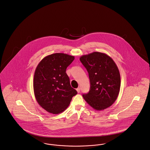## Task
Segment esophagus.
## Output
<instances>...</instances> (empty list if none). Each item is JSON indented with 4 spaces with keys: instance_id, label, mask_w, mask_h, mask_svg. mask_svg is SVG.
<instances>
[{
    "instance_id": "1",
    "label": "esophagus",
    "mask_w": 150,
    "mask_h": 150,
    "mask_svg": "<svg viewBox=\"0 0 150 150\" xmlns=\"http://www.w3.org/2000/svg\"><path fill=\"white\" fill-rule=\"evenodd\" d=\"M76 91H77V92L79 93L80 92V91H81V88H80L79 87L77 88H76Z\"/></svg>"
}]
</instances>
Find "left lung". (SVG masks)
<instances>
[{
  "label": "left lung",
  "mask_w": 150,
  "mask_h": 150,
  "mask_svg": "<svg viewBox=\"0 0 150 150\" xmlns=\"http://www.w3.org/2000/svg\"><path fill=\"white\" fill-rule=\"evenodd\" d=\"M80 61L86 68L90 88L83 97L96 110L110 107L117 100L120 89L121 79L118 68L108 54L94 52L82 55Z\"/></svg>",
  "instance_id": "8db88e82"
}]
</instances>
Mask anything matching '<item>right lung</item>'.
<instances>
[{
  "instance_id": "1",
  "label": "right lung",
  "mask_w": 150,
  "mask_h": 150,
  "mask_svg": "<svg viewBox=\"0 0 150 150\" xmlns=\"http://www.w3.org/2000/svg\"><path fill=\"white\" fill-rule=\"evenodd\" d=\"M75 57L56 53L42 59L35 68L34 93L38 103L48 112L57 115L64 112L73 96L77 94L71 87L66 71Z\"/></svg>"
}]
</instances>
